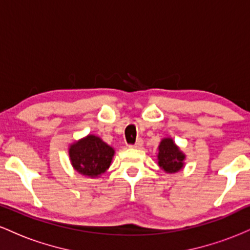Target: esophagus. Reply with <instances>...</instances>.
Instances as JSON below:
<instances>
[{
  "label": "esophagus",
  "mask_w": 250,
  "mask_h": 250,
  "mask_svg": "<svg viewBox=\"0 0 250 250\" xmlns=\"http://www.w3.org/2000/svg\"><path fill=\"white\" fill-rule=\"evenodd\" d=\"M142 145H143L142 139H139V140H136V142L133 143V145L129 146V147H130V148H141Z\"/></svg>",
  "instance_id": "obj_1"
}]
</instances>
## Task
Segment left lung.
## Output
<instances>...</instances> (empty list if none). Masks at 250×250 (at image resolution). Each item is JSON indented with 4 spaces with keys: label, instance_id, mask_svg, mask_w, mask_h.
<instances>
[{
    "label": "left lung",
    "instance_id": "1",
    "mask_svg": "<svg viewBox=\"0 0 250 250\" xmlns=\"http://www.w3.org/2000/svg\"><path fill=\"white\" fill-rule=\"evenodd\" d=\"M159 166L167 173H176L183 167L185 155L171 139L162 140L159 146Z\"/></svg>",
    "mask_w": 250,
    "mask_h": 250
}]
</instances>
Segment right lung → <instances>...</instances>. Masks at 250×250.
Wrapping results in <instances>:
<instances>
[{
    "mask_svg": "<svg viewBox=\"0 0 250 250\" xmlns=\"http://www.w3.org/2000/svg\"><path fill=\"white\" fill-rule=\"evenodd\" d=\"M69 156L71 165L79 173L96 177L109 168L114 149L100 137L89 135L70 146Z\"/></svg>",
    "mask_w": 250,
    "mask_h": 250,
    "instance_id": "right-lung-1",
    "label": "right lung"
}]
</instances>
